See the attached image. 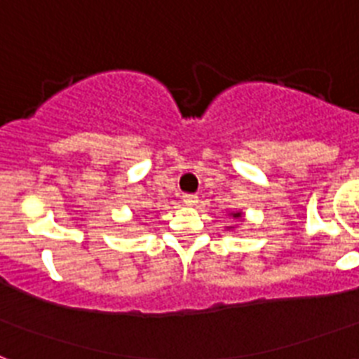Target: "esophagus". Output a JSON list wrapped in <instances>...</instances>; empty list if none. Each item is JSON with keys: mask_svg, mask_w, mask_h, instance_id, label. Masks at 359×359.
Returning <instances> with one entry per match:
<instances>
[{"mask_svg": "<svg viewBox=\"0 0 359 359\" xmlns=\"http://www.w3.org/2000/svg\"><path fill=\"white\" fill-rule=\"evenodd\" d=\"M182 203L188 205V207H191V205H196L197 203V196L196 194H184V196H182Z\"/></svg>", "mask_w": 359, "mask_h": 359, "instance_id": "34e87169", "label": "esophagus"}]
</instances>
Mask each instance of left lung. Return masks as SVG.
Returning <instances> with one entry per match:
<instances>
[{"label": "left lung", "instance_id": "8db88e82", "mask_svg": "<svg viewBox=\"0 0 359 359\" xmlns=\"http://www.w3.org/2000/svg\"><path fill=\"white\" fill-rule=\"evenodd\" d=\"M233 218H240V212H236V214H233Z\"/></svg>", "mask_w": 359, "mask_h": 359}]
</instances>
